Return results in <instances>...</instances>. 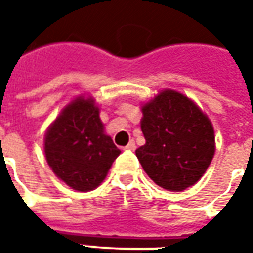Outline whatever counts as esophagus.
Returning <instances> with one entry per match:
<instances>
[{
	"label": "esophagus",
	"mask_w": 253,
	"mask_h": 253,
	"mask_svg": "<svg viewBox=\"0 0 253 253\" xmlns=\"http://www.w3.org/2000/svg\"><path fill=\"white\" fill-rule=\"evenodd\" d=\"M126 150H134L135 149V142L134 141H130V142L127 143V146H125Z\"/></svg>",
	"instance_id": "34e87169"
}]
</instances>
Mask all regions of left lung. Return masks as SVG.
<instances>
[{"label":"left lung","instance_id":"left-lung-1","mask_svg":"<svg viewBox=\"0 0 253 253\" xmlns=\"http://www.w3.org/2000/svg\"><path fill=\"white\" fill-rule=\"evenodd\" d=\"M145 145L135 150L157 186L184 191L201 180L215 153L214 127L194 100L163 89L141 105Z\"/></svg>","mask_w":253,"mask_h":253}]
</instances>
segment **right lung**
<instances>
[{
	"label": "right lung",
	"instance_id": "add662e5",
	"mask_svg": "<svg viewBox=\"0 0 253 253\" xmlns=\"http://www.w3.org/2000/svg\"><path fill=\"white\" fill-rule=\"evenodd\" d=\"M43 148L58 179L81 192L97 188L121 154L105 134L99 104L88 94H80L63 107L47 128Z\"/></svg>",
	"mask_w": 253,
	"mask_h": 253
}]
</instances>
